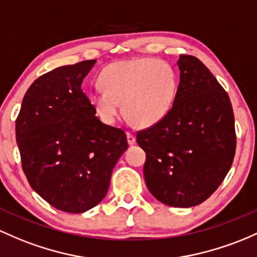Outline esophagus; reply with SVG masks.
Listing matches in <instances>:
<instances>
[{"instance_id":"obj_1","label":"esophagus","mask_w":257,"mask_h":257,"mask_svg":"<svg viewBox=\"0 0 257 257\" xmlns=\"http://www.w3.org/2000/svg\"><path fill=\"white\" fill-rule=\"evenodd\" d=\"M126 140H128L129 145H133V144L137 142V138H135V135L133 133L128 132V133H126Z\"/></svg>"}]
</instances>
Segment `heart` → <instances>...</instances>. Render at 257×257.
Returning a JSON list of instances; mask_svg holds the SVG:
<instances>
[{
  "label": "heart",
  "mask_w": 257,
  "mask_h": 257,
  "mask_svg": "<svg viewBox=\"0 0 257 257\" xmlns=\"http://www.w3.org/2000/svg\"><path fill=\"white\" fill-rule=\"evenodd\" d=\"M102 89L90 95L102 122L112 124L120 113L137 126H151L170 113L178 77L173 67L157 58H138L108 64L98 77Z\"/></svg>",
  "instance_id": "heart-1"
}]
</instances>
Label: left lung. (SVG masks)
Instances as JSON below:
<instances>
[{
  "label": "left lung",
  "mask_w": 257,
  "mask_h": 257,
  "mask_svg": "<svg viewBox=\"0 0 257 257\" xmlns=\"http://www.w3.org/2000/svg\"><path fill=\"white\" fill-rule=\"evenodd\" d=\"M180 80L170 113L138 132L144 177L162 204L191 207L208 199L232 167L236 135L229 96L199 58L180 55Z\"/></svg>",
  "instance_id": "left-lung-1"
}]
</instances>
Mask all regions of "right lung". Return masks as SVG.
I'll use <instances>...</instances> for the list:
<instances>
[{"label":"right lung","mask_w":257,"mask_h":257,"mask_svg":"<svg viewBox=\"0 0 257 257\" xmlns=\"http://www.w3.org/2000/svg\"><path fill=\"white\" fill-rule=\"evenodd\" d=\"M95 60L58 67L25 92L16 139L28 182L57 210L81 213L106 196L128 149L123 129L102 123L81 90Z\"/></svg>","instance_id":"1"}]
</instances>
